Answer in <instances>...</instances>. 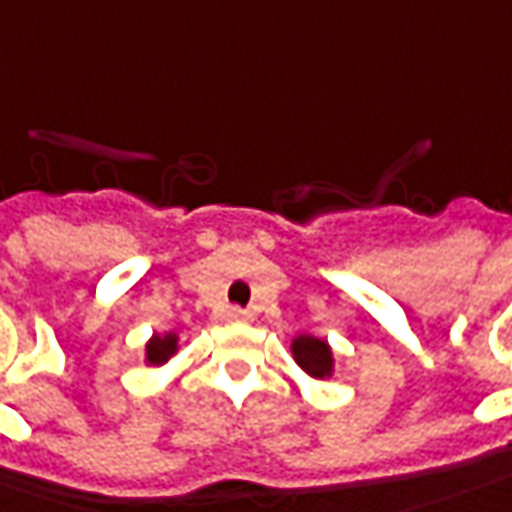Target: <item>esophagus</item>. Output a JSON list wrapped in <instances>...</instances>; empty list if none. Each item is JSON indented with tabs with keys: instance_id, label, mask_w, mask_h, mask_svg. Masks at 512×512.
<instances>
[{
	"instance_id": "esophagus-1",
	"label": "esophagus",
	"mask_w": 512,
	"mask_h": 512,
	"mask_svg": "<svg viewBox=\"0 0 512 512\" xmlns=\"http://www.w3.org/2000/svg\"><path fill=\"white\" fill-rule=\"evenodd\" d=\"M224 319H227V322H252V314L243 311V308H227V311H224Z\"/></svg>"
}]
</instances>
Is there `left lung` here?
<instances>
[{
  "label": "left lung",
  "instance_id": "8db88e82",
  "mask_svg": "<svg viewBox=\"0 0 512 512\" xmlns=\"http://www.w3.org/2000/svg\"><path fill=\"white\" fill-rule=\"evenodd\" d=\"M291 356L300 364L302 373H308L311 378L328 381L336 373V356L328 339L314 336V333H297L291 339Z\"/></svg>",
  "mask_w": 512,
  "mask_h": 512
}]
</instances>
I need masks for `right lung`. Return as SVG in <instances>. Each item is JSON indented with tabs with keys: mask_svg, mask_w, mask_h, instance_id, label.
I'll return each mask as SVG.
<instances>
[{
	"mask_svg": "<svg viewBox=\"0 0 512 512\" xmlns=\"http://www.w3.org/2000/svg\"><path fill=\"white\" fill-rule=\"evenodd\" d=\"M179 333L176 330H168V333H154L148 342H145V364L148 367H162L168 364L170 358L179 353Z\"/></svg>",
	"mask_w": 512,
	"mask_h": 512,
	"instance_id": "1",
	"label": "right lung"
}]
</instances>
